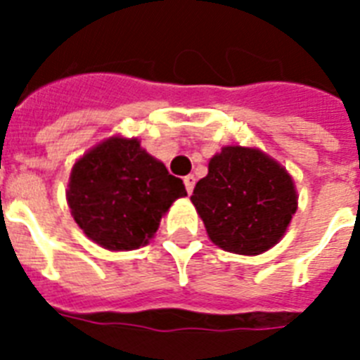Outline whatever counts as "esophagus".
<instances>
[{"instance_id":"obj_1","label":"esophagus","mask_w":360,"mask_h":360,"mask_svg":"<svg viewBox=\"0 0 360 360\" xmlns=\"http://www.w3.org/2000/svg\"><path fill=\"white\" fill-rule=\"evenodd\" d=\"M185 186H186V192H188V194H192V191H194V185H196V177H194V175H186L185 179Z\"/></svg>"}]
</instances>
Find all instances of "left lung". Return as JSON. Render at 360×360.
I'll list each match as a JSON object with an SVG mask.
<instances>
[{"mask_svg":"<svg viewBox=\"0 0 360 360\" xmlns=\"http://www.w3.org/2000/svg\"><path fill=\"white\" fill-rule=\"evenodd\" d=\"M214 245L256 256L276 245L297 211L293 181L278 162L248 147H224L191 196Z\"/></svg>","mask_w":360,"mask_h":360,"instance_id":"8db88e82","label":"left lung"}]
</instances>
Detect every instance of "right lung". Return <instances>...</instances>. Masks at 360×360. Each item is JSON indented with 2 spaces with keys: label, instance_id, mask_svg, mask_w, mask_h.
I'll list each match as a JSON object with an SVG mask.
<instances>
[{
  "label": "right lung",
  "instance_id": "1",
  "mask_svg": "<svg viewBox=\"0 0 360 360\" xmlns=\"http://www.w3.org/2000/svg\"><path fill=\"white\" fill-rule=\"evenodd\" d=\"M186 196L179 177L138 140L110 138L75 164L67 202L76 224L108 250L147 245L169 205Z\"/></svg>",
  "mask_w": 360,
  "mask_h": 360
}]
</instances>
